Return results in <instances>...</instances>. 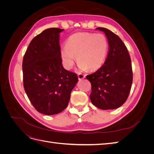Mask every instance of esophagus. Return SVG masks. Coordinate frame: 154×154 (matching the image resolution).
<instances>
[{
    "label": "esophagus",
    "instance_id": "obj_1",
    "mask_svg": "<svg viewBox=\"0 0 154 154\" xmlns=\"http://www.w3.org/2000/svg\"><path fill=\"white\" fill-rule=\"evenodd\" d=\"M85 76L84 75V74H79L78 75V79L80 80H83V78H85Z\"/></svg>",
    "mask_w": 154,
    "mask_h": 154
}]
</instances>
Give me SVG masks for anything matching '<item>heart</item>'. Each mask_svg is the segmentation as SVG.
<instances>
[{"label":"heart","instance_id":"1","mask_svg":"<svg viewBox=\"0 0 154 154\" xmlns=\"http://www.w3.org/2000/svg\"><path fill=\"white\" fill-rule=\"evenodd\" d=\"M109 41L102 33L76 32L70 36L60 55L64 67L71 69L76 58L82 71H95L104 64L109 52Z\"/></svg>","mask_w":154,"mask_h":154}]
</instances>
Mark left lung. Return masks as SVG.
Masks as SVG:
<instances>
[{
	"label": "left lung",
	"instance_id": "obj_1",
	"mask_svg": "<svg viewBox=\"0 0 154 154\" xmlns=\"http://www.w3.org/2000/svg\"><path fill=\"white\" fill-rule=\"evenodd\" d=\"M109 48L104 64L87 79L91 83L92 103L102 110L118 109L126 100L131 88L133 76L131 59L123 41L113 32L104 27Z\"/></svg>",
	"mask_w": 154,
	"mask_h": 154
}]
</instances>
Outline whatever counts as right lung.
<instances>
[{
    "mask_svg": "<svg viewBox=\"0 0 154 154\" xmlns=\"http://www.w3.org/2000/svg\"><path fill=\"white\" fill-rule=\"evenodd\" d=\"M63 30L43 31L31 40L23 58L24 90L35 109L45 115L57 114L66 108L78 82L76 74L62 66L59 40Z\"/></svg>",
    "mask_w": 154,
    "mask_h": 154,
    "instance_id": "right-lung-1",
    "label": "right lung"
}]
</instances>
